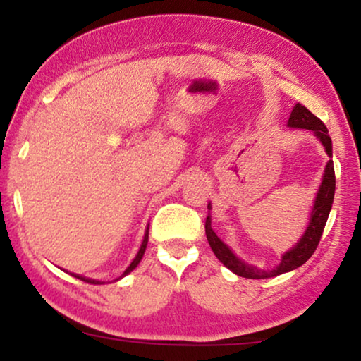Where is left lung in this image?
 I'll return each mask as SVG.
<instances>
[{"label": "left lung", "mask_w": 361, "mask_h": 361, "mask_svg": "<svg viewBox=\"0 0 361 361\" xmlns=\"http://www.w3.org/2000/svg\"><path fill=\"white\" fill-rule=\"evenodd\" d=\"M288 125L290 128H304V130H312L315 133V136L322 141L327 154L332 156V140H330V136H329V130L325 128L324 123L314 115V113H310L307 108L300 105V103H298V105L294 106V110L289 116ZM334 194H335L334 161H329L327 167H325L322 185H320L317 199H315L314 210H312V215H310V224L307 226V230H305V233L302 238H300L299 243L283 256L279 266H276V268L271 271L258 269V268H255V266L246 264L245 261L236 258V256L231 253V250L228 248V246L224 245V241H220L219 236L215 235V231L212 230L210 216H207V220H205L207 240H209L210 248L215 253L216 258H219L221 263L226 266V268L233 271L235 274L241 276V278L264 279V278H273V276L288 273V271H293L295 268H299V266H302L305 261H307L310 256L314 255V251L317 250L320 236H322L325 224H327L330 209H332Z\"/></svg>", "instance_id": "1"}]
</instances>
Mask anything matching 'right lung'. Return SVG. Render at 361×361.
Here are the masks:
<instances>
[{
  "label": "right lung",
  "mask_w": 361,
  "mask_h": 361,
  "mask_svg": "<svg viewBox=\"0 0 361 361\" xmlns=\"http://www.w3.org/2000/svg\"><path fill=\"white\" fill-rule=\"evenodd\" d=\"M147 235H149V233H147V231H146V235H145V240H142V245H141V248H140V251H137L136 258H135V259H133V263H131L130 266H128V268H126V271H125V273H123V274L120 276V278H123V276H126L128 273H131V271H133V269H135L137 264H140V261H141V258H142V255H145V251H146V245H147ZM73 276H75V278H78V279L85 281V283H90V284H100V281H93V279H87V278H82V276H77V274H73Z\"/></svg>",
  "instance_id": "add662e5"
}]
</instances>
